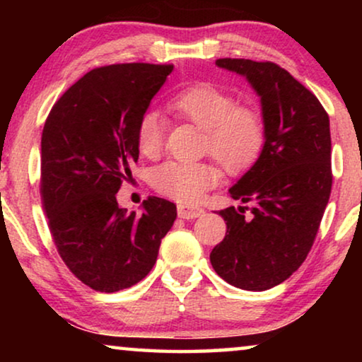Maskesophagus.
I'll list each match as a JSON object with an SVG mask.
<instances>
[{
	"mask_svg": "<svg viewBox=\"0 0 362 362\" xmlns=\"http://www.w3.org/2000/svg\"><path fill=\"white\" fill-rule=\"evenodd\" d=\"M177 216H180L181 219H196V217L204 216V209H202V207L180 204L177 206Z\"/></svg>",
	"mask_w": 362,
	"mask_h": 362,
	"instance_id": "obj_1",
	"label": "esophagus"
}]
</instances>
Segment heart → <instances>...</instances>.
Segmentation results:
<instances>
[{"instance_id":"obj_1","label":"heart","mask_w":362,"mask_h":362,"mask_svg":"<svg viewBox=\"0 0 362 362\" xmlns=\"http://www.w3.org/2000/svg\"><path fill=\"white\" fill-rule=\"evenodd\" d=\"M168 108L173 115L204 130L202 151L212 155L229 173L254 165L265 145V118L254 105L237 103L235 97L209 82H197L176 92ZM166 120L160 112L141 113L136 125V145L143 156L156 158L163 150ZM221 180L212 163L168 161L151 173V186L160 194L192 204Z\"/></svg>"}]
</instances>
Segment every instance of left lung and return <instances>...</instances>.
Wrapping results in <instances>:
<instances>
[{
    "label": "left lung",
    "instance_id": "1",
    "mask_svg": "<svg viewBox=\"0 0 362 362\" xmlns=\"http://www.w3.org/2000/svg\"><path fill=\"white\" fill-rule=\"evenodd\" d=\"M244 76L262 102L265 145L255 165L230 187L252 202L219 211L227 232L211 252L216 274L242 290L264 291L300 269L329 201V117L315 93L274 62L217 59Z\"/></svg>",
    "mask_w": 362,
    "mask_h": 362
}]
</instances>
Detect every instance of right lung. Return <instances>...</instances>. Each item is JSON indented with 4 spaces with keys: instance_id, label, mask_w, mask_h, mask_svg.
<instances>
[{
    "instance_id": "1",
    "label": "right lung",
    "mask_w": 362,
    "mask_h": 362,
    "mask_svg": "<svg viewBox=\"0 0 362 362\" xmlns=\"http://www.w3.org/2000/svg\"><path fill=\"white\" fill-rule=\"evenodd\" d=\"M171 64L92 69L49 112L41 138V199L67 269L92 290L130 288L155 265L176 219L171 201L150 196L143 212L118 207L117 192L138 161L136 125Z\"/></svg>"
}]
</instances>
